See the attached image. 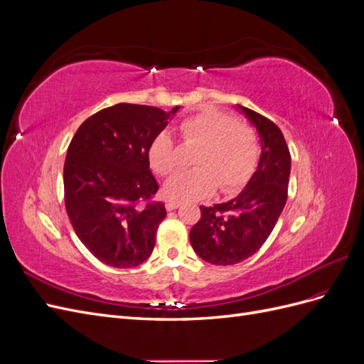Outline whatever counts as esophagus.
Here are the masks:
<instances>
[{"label":"esophagus","instance_id":"34e87169","mask_svg":"<svg viewBox=\"0 0 364 364\" xmlns=\"http://www.w3.org/2000/svg\"><path fill=\"white\" fill-rule=\"evenodd\" d=\"M179 206H181L179 202H173V200H167V202H165V208H167V211H173V209L179 208Z\"/></svg>","mask_w":364,"mask_h":364}]
</instances>
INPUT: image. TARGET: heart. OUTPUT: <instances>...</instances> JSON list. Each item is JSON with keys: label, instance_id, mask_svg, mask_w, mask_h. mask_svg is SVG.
Here are the masks:
<instances>
[{"label": "heart", "instance_id": "obj_1", "mask_svg": "<svg viewBox=\"0 0 364 364\" xmlns=\"http://www.w3.org/2000/svg\"><path fill=\"white\" fill-rule=\"evenodd\" d=\"M179 138L183 146H199L193 158L197 167L178 173L165 183L164 196L168 200H200L217 186L222 193H235L257 171L262 151L258 132L232 114L205 107L181 121ZM147 159L151 170L161 176L178 170L181 156L173 136L167 132L153 136Z\"/></svg>", "mask_w": 364, "mask_h": 364}]
</instances>
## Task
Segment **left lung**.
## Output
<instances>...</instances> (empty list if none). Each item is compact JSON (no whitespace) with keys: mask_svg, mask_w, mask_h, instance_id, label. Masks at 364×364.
<instances>
[{"mask_svg":"<svg viewBox=\"0 0 364 364\" xmlns=\"http://www.w3.org/2000/svg\"><path fill=\"white\" fill-rule=\"evenodd\" d=\"M238 107L257 127L262 151L257 171L235 199L200 206L190 241L197 255L215 266L252 257L266 243L287 202L291 156L281 129L252 109Z\"/></svg>","mask_w":364,"mask_h":364,"instance_id":"obj_1","label":"left lung"}]
</instances>
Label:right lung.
Here are the masks:
<instances>
[{
  "mask_svg": "<svg viewBox=\"0 0 364 364\" xmlns=\"http://www.w3.org/2000/svg\"><path fill=\"white\" fill-rule=\"evenodd\" d=\"M171 112L118 103L83 121L63 167L65 208L74 232L92 255L117 269L136 267L155 247L165 206L147 147Z\"/></svg>",
  "mask_w": 364,
  "mask_h": 364,
  "instance_id": "add662e5",
  "label": "right lung"
}]
</instances>
